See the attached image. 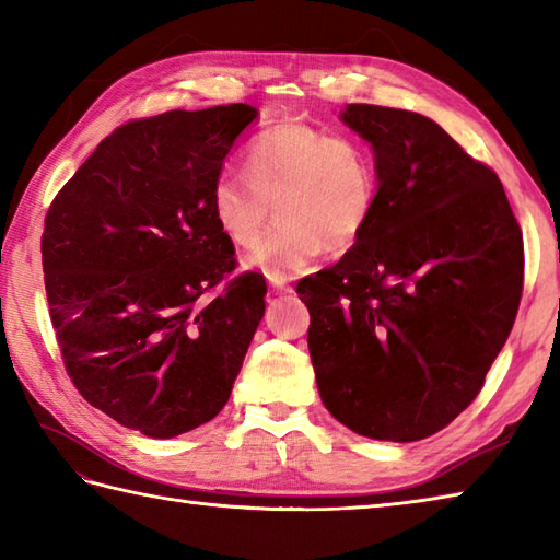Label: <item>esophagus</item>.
Wrapping results in <instances>:
<instances>
[{
    "mask_svg": "<svg viewBox=\"0 0 560 560\" xmlns=\"http://www.w3.org/2000/svg\"><path fill=\"white\" fill-rule=\"evenodd\" d=\"M269 283H271V289H273V291H281V293H289V291H291V287H289V279H287V277H271V279H269Z\"/></svg>",
    "mask_w": 560,
    "mask_h": 560,
    "instance_id": "34e87169",
    "label": "esophagus"
}]
</instances>
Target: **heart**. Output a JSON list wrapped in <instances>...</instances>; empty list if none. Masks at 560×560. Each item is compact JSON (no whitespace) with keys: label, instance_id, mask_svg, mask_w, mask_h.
<instances>
[{"label":"heart","instance_id":"obj_1","mask_svg":"<svg viewBox=\"0 0 560 560\" xmlns=\"http://www.w3.org/2000/svg\"><path fill=\"white\" fill-rule=\"evenodd\" d=\"M243 173L217 177L211 211L235 247H253L273 205L279 223L247 259L267 277L301 271L323 249L347 253L371 229L377 165L351 137L307 122H279L249 139Z\"/></svg>","mask_w":560,"mask_h":560}]
</instances>
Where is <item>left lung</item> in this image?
<instances>
[{
    "label": "left lung",
    "instance_id": "1",
    "mask_svg": "<svg viewBox=\"0 0 560 560\" xmlns=\"http://www.w3.org/2000/svg\"><path fill=\"white\" fill-rule=\"evenodd\" d=\"M380 177L371 229L303 279L325 407L353 433L413 443L477 399L515 325L525 247L505 189L443 127L351 103Z\"/></svg>",
    "mask_w": 560,
    "mask_h": 560
}]
</instances>
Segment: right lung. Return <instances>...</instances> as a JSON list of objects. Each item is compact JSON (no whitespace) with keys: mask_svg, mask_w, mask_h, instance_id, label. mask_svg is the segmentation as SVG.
<instances>
[{"mask_svg":"<svg viewBox=\"0 0 560 560\" xmlns=\"http://www.w3.org/2000/svg\"><path fill=\"white\" fill-rule=\"evenodd\" d=\"M253 105L129 120L59 189L40 241L67 375L149 438L211 421L265 315V277L235 269L211 187ZM225 282L217 300L203 295Z\"/></svg>","mask_w":560,"mask_h":560,"instance_id":"right-lung-1","label":"right lung"}]
</instances>
